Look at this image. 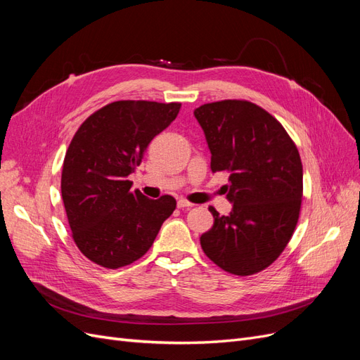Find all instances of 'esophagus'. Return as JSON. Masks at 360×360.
<instances>
[{"label": "esophagus", "mask_w": 360, "mask_h": 360, "mask_svg": "<svg viewBox=\"0 0 360 360\" xmlns=\"http://www.w3.org/2000/svg\"><path fill=\"white\" fill-rule=\"evenodd\" d=\"M177 207H179V209H189V207H193V204L192 202H189L188 200H179L177 201Z\"/></svg>", "instance_id": "1"}]
</instances>
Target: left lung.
Masks as SVG:
<instances>
[{
	"label": "left lung",
	"mask_w": 360,
	"mask_h": 360,
	"mask_svg": "<svg viewBox=\"0 0 360 360\" xmlns=\"http://www.w3.org/2000/svg\"><path fill=\"white\" fill-rule=\"evenodd\" d=\"M212 153V171L230 174L228 216L200 237L204 254L228 274L248 276L281 255L299 221L303 169L296 144L263 108L248 101L205 103L193 111Z\"/></svg>",
	"instance_id": "obj_1"
}]
</instances>
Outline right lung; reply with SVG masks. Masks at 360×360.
Segmentation results:
<instances>
[{
	"instance_id": "obj_1",
	"label": "right lung",
	"mask_w": 360,
	"mask_h": 360,
	"mask_svg": "<svg viewBox=\"0 0 360 360\" xmlns=\"http://www.w3.org/2000/svg\"><path fill=\"white\" fill-rule=\"evenodd\" d=\"M180 103L118 101L91 114L75 134L61 172L72 237L93 263L118 269L153 245L176 200L132 191L135 172L156 135L176 120Z\"/></svg>"
}]
</instances>
